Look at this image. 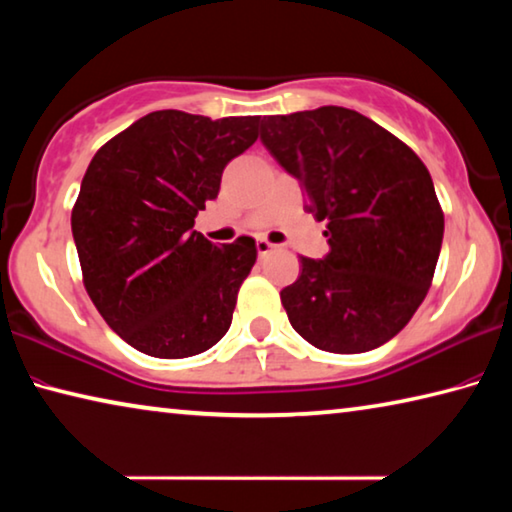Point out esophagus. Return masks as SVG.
<instances>
[{
	"mask_svg": "<svg viewBox=\"0 0 512 512\" xmlns=\"http://www.w3.org/2000/svg\"><path fill=\"white\" fill-rule=\"evenodd\" d=\"M255 246H257V255L259 257H266L273 250V244H271V241H266V239H257Z\"/></svg>",
	"mask_w": 512,
	"mask_h": 512,
	"instance_id": "1",
	"label": "esophagus"
}]
</instances>
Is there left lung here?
Returning <instances> with one entry per match:
<instances>
[{
    "mask_svg": "<svg viewBox=\"0 0 512 512\" xmlns=\"http://www.w3.org/2000/svg\"><path fill=\"white\" fill-rule=\"evenodd\" d=\"M259 140L327 221L329 253L300 257L280 298L314 348L359 354L391 341L422 305L445 216L427 167L357 110L323 106L264 117Z\"/></svg>",
    "mask_w": 512,
    "mask_h": 512,
    "instance_id": "left-lung-1",
    "label": "left lung"
}]
</instances>
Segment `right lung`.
Segmentation results:
<instances>
[{"instance_id": "add662e5", "label": "right lung", "mask_w": 512, "mask_h": 512, "mask_svg": "<svg viewBox=\"0 0 512 512\" xmlns=\"http://www.w3.org/2000/svg\"><path fill=\"white\" fill-rule=\"evenodd\" d=\"M257 121L151 112L85 171L72 210L85 289L112 332L149 357H194L230 329L255 241L216 246L194 219L225 164L255 144Z\"/></svg>"}]
</instances>
